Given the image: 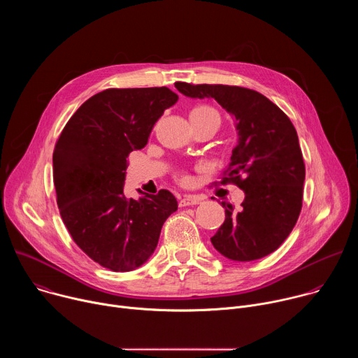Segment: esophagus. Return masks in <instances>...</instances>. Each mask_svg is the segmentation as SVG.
Masks as SVG:
<instances>
[{"label":"esophagus","instance_id":"34e87169","mask_svg":"<svg viewBox=\"0 0 358 358\" xmlns=\"http://www.w3.org/2000/svg\"><path fill=\"white\" fill-rule=\"evenodd\" d=\"M201 202V198L196 195H187L180 199V207H188V206H196Z\"/></svg>","mask_w":358,"mask_h":358}]
</instances>
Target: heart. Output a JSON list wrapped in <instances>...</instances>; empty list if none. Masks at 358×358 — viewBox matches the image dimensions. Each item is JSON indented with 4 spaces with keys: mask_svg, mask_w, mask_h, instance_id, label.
I'll use <instances>...</instances> for the list:
<instances>
[{
    "mask_svg": "<svg viewBox=\"0 0 358 358\" xmlns=\"http://www.w3.org/2000/svg\"><path fill=\"white\" fill-rule=\"evenodd\" d=\"M189 119H199V120H202V119H214V120L221 123V116H220L218 110L215 108L210 106V105H196L195 108H192V110L189 113ZM177 178H178V181L181 184H188L189 182L188 176H185L182 173L178 174Z\"/></svg>",
    "mask_w": 358,
    "mask_h": 358,
    "instance_id": "heart-1",
    "label": "heart"
}]
</instances>
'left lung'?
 <instances>
[{"label":"left lung","instance_id":"1","mask_svg":"<svg viewBox=\"0 0 358 358\" xmlns=\"http://www.w3.org/2000/svg\"><path fill=\"white\" fill-rule=\"evenodd\" d=\"M189 97H214L235 116L239 143L218 184L245 192L239 208L227 201L225 221L211 238L224 257L238 262L261 259L276 250L294 228L303 206L306 176L296 129L262 93L229 85L177 82Z\"/></svg>","mask_w":358,"mask_h":358}]
</instances>
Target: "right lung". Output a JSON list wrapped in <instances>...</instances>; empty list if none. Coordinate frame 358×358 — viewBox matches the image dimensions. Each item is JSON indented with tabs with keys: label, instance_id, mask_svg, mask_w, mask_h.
Listing matches in <instances>:
<instances>
[{
	"label": "right lung",
	"instance_id": "obj_1",
	"mask_svg": "<svg viewBox=\"0 0 358 358\" xmlns=\"http://www.w3.org/2000/svg\"><path fill=\"white\" fill-rule=\"evenodd\" d=\"M178 100L169 87L106 89L73 113L54 150L57 202L75 243L113 272L141 266L178 203L169 189L138 199L123 194L127 159Z\"/></svg>",
	"mask_w": 358,
	"mask_h": 358
}]
</instances>
